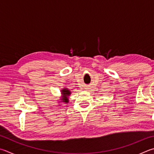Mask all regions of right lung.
<instances>
[{
	"label": "right lung",
	"mask_w": 154,
	"mask_h": 154,
	"mask_svg": "<svg viewBox=\"0 0 154 154\" xmlns=\"http://www.w3.org/2000/svg\"><path fill=\"white\" fill-rule=\"evenodd\" d=\"M71 94V91L66 88H64L63 89H61V94H62V96L60 97L61 100L60 102H63L66 103V104H68V102H69V97L70 96Z\"/></svg>",
	"instance_id": "add662e5"
}]
</instances>
